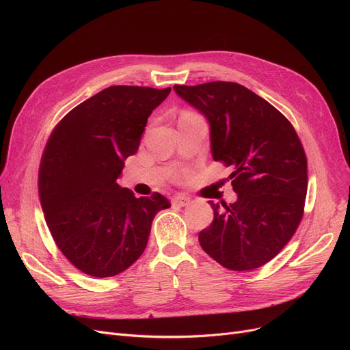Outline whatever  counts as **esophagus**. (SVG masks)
Here are the masks:
<instances>
[{
  "label": "esophagus",
  "instance_id": "1",
  "mask_svg": "<svg viewBox=\"0 0 350 350\" xmlns=\"http://www.w3.org/2000/svg\"><path fill=\"white\" fill-rule=\"evenodd\" d=\"M172 203L174 206H178V207H186L190 203V200L185 196H176V197L172 198Z\"/></svg>",
  "mask_w": 350,
  "mask_h": 350
}]
</instances>
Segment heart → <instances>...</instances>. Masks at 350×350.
<instances>
[{"label": "heart", "mask_w": 350, "mask_h": 350, "mask_svg": "<svg viewBox=\"0 0 350 350\" xmlns=\"http://www.w3.org/2000/svg\"><path fill=\"white\" fill-rule=\"evenodd\" d=\"M191 115H193V113H190V112H186V113H183L181 116H191Z\"/></svg>", "instance_id": "b5f03b06"}]
</instances>
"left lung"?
Returning <instances> with one entry per match:
<instances>
[{
  "label": "left lung",
  "mask_w": 350,
  "mask_h": 350,
  "mask_svg": "<svg viewBox=\"0 0 350 350\" xmlns=\"http://www.w3.org/2000/svg\"><path fill=\"white\" fill-rule=\"evenodd\" d=\"M176 94L210 123L211 154L232 169L235 203L214 204L213 223L198 241L232 271L260 268L295 234L308 189L306 156L289 120L235 82L174 85Z\"/></svg>",
  "instance_id": "obj_1"
}]
</instances>
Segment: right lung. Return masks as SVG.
<instances>
[{"label": "right lung", "instance_id": "right-lung-1", "mask_svg": "<svg viewBox=\"0 0 350 350\" xmlns=\"http://www.w3.org/2000/svg\"><path fill=\"white\" fill-rule=\"evenodd\" d=\"M172 88L110 86L73 107L51 133L40 165V198L55 244L79 271L113 277L143 254L164 196L120 187L147 119Z\"/></svg>", "mask_w": 350, "mask_h": 350}]
</instances>
